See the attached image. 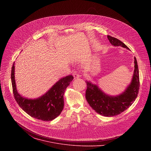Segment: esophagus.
I'll return each mask as SVG.
<instances>
[{"label":"esophagus","mask_w":151,"mask_h":151,"mask_svg":"<svg viewBox=\"0 0 151 151\" xmlns=\"http://www.w3.org/2000/svg\"><path fill=\"white\" fill-rule=\"evenodd\" d=\"M73 76H74V77L75 78H79V77H81V75H80L78 72L75 71V72H74V73H73Z\"/></svg>","instance_id":"1"}]
</instances>
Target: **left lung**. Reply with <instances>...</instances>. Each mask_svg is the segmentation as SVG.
Here are the masks:
<instances>
[{
  "label": "left lung",
  "instance_id": "8db88e82",
  "mask_svg": "<svg viewBox=\"0 0 151 151\" xmlns=\"http://www.w3.org/2000/svg\"><path fill=\"white\" fill-rule=\"evenodd\" d=\"M109 42L114 46H121L129 48L119 40L108 35ZM134 72L132 81L126 90L121 95L109 96L104 93L98 86L86 81V98L89 106L98 114L111 117L118 115L127 110L133 104L138 96L139 89V70L136 58L134 57Z\"/></svg>",
  "mask_w": 151,
  "mask_h": 151
}]
</instances>
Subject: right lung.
<instances>
[{"instance_id":"obj_1","label":"right lung","mask_w":151,"mask_h":151,"mask_svg":"<svg viewBox=\"0 0 151 151\" xmlns=\"http://www.w3.org/2000/svg\"><path fill=\"white\" fill-rule=\"evenodd\" d=\"M14 78V62L12 68L11 80L14 97L18 105L32 117L43 121H51L63 110L65 90L74 77L69 75L61 78L42 96L33 100L23 98L17 92Z\"/></svg>"}]
</instances>
